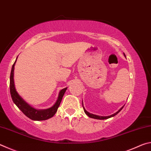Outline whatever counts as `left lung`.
<instances>
[{"label":"left lung","instance_id":"obj_1","mask_svg":"<svg viewBox=\"0 0 151 151\" xmlns=\"http://www.w3.org/2000/svg\"><path fill=\"white\" fill-rule=\"evenodd\" d=\"M124 56L125 57H126V56H125L124 53ZM82 104H83V109H84V111H85V114L87 115L88 116L90 117V118H93V119H99V120H104V119H109L111 118V117H113L116 115V114H117L119 113V112L121 111V110L122 109V108H123L124 106H122L121 109H120L118 111L116 112L115 113L112 114H111V115H109V116H99V115H96V114H91L90 113V112H88L85 109V107H84L83 106V102L82 103Z\"/></svg>","mask_w":151,"mask_h":151}]
</instances>
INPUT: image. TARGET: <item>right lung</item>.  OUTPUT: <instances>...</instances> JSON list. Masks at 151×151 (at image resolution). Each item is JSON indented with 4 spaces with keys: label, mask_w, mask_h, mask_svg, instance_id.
I'll list each match as a JSON object with an SVG mask.
<instances>
[{
    "label": "right lung",
    "mask_w": 151,
    "mask_h": 151,
    "mask_svg": "<svg viewBox=\"0 0 151 151\" xmlns=\"http://www.w3.org/2000/svg\"><path fill=\"white\" fill-rule=\"evenodd\" d=\"M17 59L12 66L11 76H10V92H11V97L14 103L16 104L18 108L23 112L25 115L31 120H33V121H45V120H47L52 117L57 111V109L60 105L64 94H65L66 89H67V87L60 91L57 100L52 106L47 109L40 110L35 109L34 107L30 106L29 103H27L19 95L16 90V88H15L14 81V70Z\"/></svg>",
    "instance_id": "1"
}]
</instances>
